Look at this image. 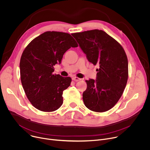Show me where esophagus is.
<instances>
[{
	"mask_svg": "<svg viewBox=\"0 0 150 150\" xmlns=\"http://www.w3.org/2000/svg\"><path fill=\"white\" fill-rule=\"evenodd\" d=\"M72 80H74L75 81H78L82 80V79L79 78H78V77H73L72 78Z\"/></svg>",
	"mask_w": 150,
	"mask_h": 150,
	"instance_id": "obj_1",
	"label": "esophagus"
}]
</instances>
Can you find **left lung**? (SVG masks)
I'll use <instances>...</instances> for the list:
<instances>
[{"mask_svg": "<svg viewBox=\"0 0 150 150\" xmlns=\"http://www.w3.org/2000/svg\"><path fill=\"white\" fill-rule=\"evenodd\" d=\"M88 60L99 65L96 79L86 80L85 105L96 112L111 109L121 97L128 78V62L119 42L102 30L72 34Z\"/></svg>", "mask_w": 150, "mask_h": 150, "instance_id": "1", "label": "left lung"}]
</instances>
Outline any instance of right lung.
<instances>
[{
  "label": "right lung",
  "instance_id": "obj_1",
  "mask_svg": "<svg viewBox=\"0 0 150 150\" xmlns=\"http://www.w3.org/2000/svg\"><path fill=\"white\" fill-rule=\"evenodd\" d=\"M78 44L68 33L47 31L33 40L21 56V80L32 105L42 112H53L63 103V91L70 86L71 78L53 74L54 66Z\"/></svg>",
  "mask_w": 150,
  "mask_h": 150
}]
</instances>
